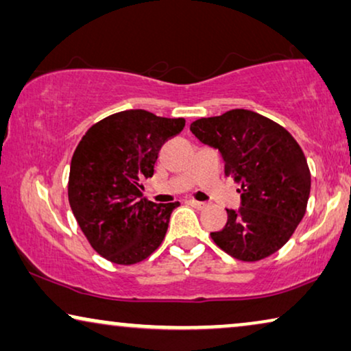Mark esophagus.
<instances>
[{"label":"esophagus","mask_w":351,"mask_h":351,"mask_svg":"<svg viewBox=\"0 0 351 351\" xmlns=\"http://www.w3.org/2000/svg\"><path fill=\"white\" fill-rule=\"evenodd\" d=\"M189 204L193 206L196 209H204L206 208V203L204 201H196V199H189Z\"/></svg>","instance_id":"34e87169"}]
</instances>
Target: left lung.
Listing matches in <instances>:
<instances>
[{
	"mask_svg": "<svg viewBox=\"0 0 351 351\" xmlns=\"http://www.w3.org/2000/svg\"><path fill=\"white\" fill-rule=\"evenodd\" d=\"M201 143L219 150L225 176L241 185V208L227 209L214 243L244 262L285 246L305 214L310 171L304 152L285 128L251 110L234 108L190 124Z\"/></svg>",
	"mask_w": 351,
	"mask_h": 351,
	"instance_id": "obj_1",
	"label": "left lung"
}]
</instances>
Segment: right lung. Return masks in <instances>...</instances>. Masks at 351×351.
I'll return each instance as SVG.
<instances>
[{
	"mask_svg": "<svg viewBox=\"0 0 351 351\" xmlns=\"http://www.w3.org/2000/svg\"><path fill=\"white\" fill-rule=\"evenodd\" d=\"M184 126V118L126 110L95 123L76 147L70 208L90 246L107 261L131 265L161 244L179 203L143 199L141 180L155 174L162 143Z\"/></svg>",
	"mask_w": 351,
	"mask_h": 351,
	"instance_id": "right-lung-1",
	"label": "right lung"
}]
</instances>
